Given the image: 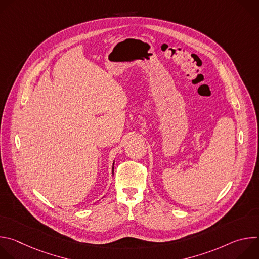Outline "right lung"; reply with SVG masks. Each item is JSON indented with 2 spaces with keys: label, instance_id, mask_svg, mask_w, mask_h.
I'll use <instances>...</instances> for the list:
<instances>
[{
  "label": "right lung",
  "instance_id": "1",
  "mask_svg": "<svg viewBox=\"0 0 259 259\" xmlns=\"http://www.w3.org/2000/svg\"><path fill=\"white\" fill-rule=\"evenodd\" d=\"M113 172H114V165H113Z\"/></svg>",
  "mask_w": 259,
  "mask_h": 259
}]
</instances>
